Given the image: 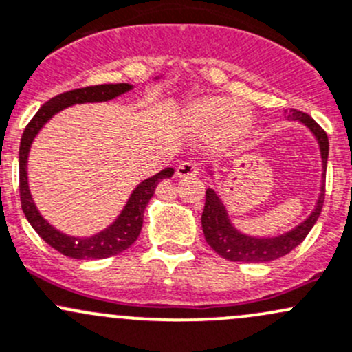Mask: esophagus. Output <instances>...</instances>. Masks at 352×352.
I'll return each instance as SVG.
<instances>
[{
  "mask_svg": "<svg viewBox=\"0 0 352 352\" xmlns=\"http://www.w3.org/2000/svg\"><path fill=\"white\" fill-rule=\"evenodd\" d=\"M199 166L194 164V162H182L177 166V175L179 177H190V175H197Z\"/></svg>",
  "mask_w": 352,
  "mask_h": 352,
  "instance_id": "34e87169",
  "label": "esophagus"
}]
</instances>
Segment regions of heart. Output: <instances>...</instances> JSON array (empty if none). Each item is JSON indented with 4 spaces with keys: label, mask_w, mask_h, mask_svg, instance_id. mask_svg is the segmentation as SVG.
<instances>
[{
    "label": "heart",
    "mask_w": 352,
    "mask_h": 352,
    "mask_svg": "<svg viewBox=\"0 0 352 352\" xmlns=\"http://www.w3.org/2000/svg\"><path fill=\"white\" fill-rule=\"evenodd\" d=\"M188 131L194 135H214L219 142L232 143L244 138L253 128V116L238 101L207 96L190 102L184 111Z\"/></svg>",
    "instance_id": "b5f03b06"
}]
</instances>
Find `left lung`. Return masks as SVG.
Returning <instances> with one entry per match:
<instances>
[{"label": "left lung", "mask_w": 352, "mask_h": 352, "mask_svg": "<svg viewBox=\"0 0 352 352\" xmlns=\"http://www.w3.org/2000/svg\"><path fill=\"white\" fill-rule=\"evenodd\" d=\"M290 121H297L312 133L314 138L317 140L320 151V160H322V180H320V192L317 197L316 206L312 212L303 219L300 224L295 226L290 231L283 232L278 236H251L246 232L239 231L232 224L229 217L228 207L224 206L219 192L216 188H207L206 190V206L202 212V231H204L206 241L216 251L217 254L229 261H243V263H265V261L278 260L290 253L292 250L300 244L305 236L309 234L310 229L317 223L320 216V210L324 206L325 195V168H327L329 158V138L325 131L309 114L302 111L290 109L287 113ZM207 173L214 177L212 166H207Z\"/></svg>", "instance_id": "left-lung-1"}]
</instances>
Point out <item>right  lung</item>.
<instances>
[{"instance_id":"add662e5","label":"right lung","mask_w":352,"mask_h":352,"mask_svg":"<svg viewBox=\"0 0 352 352\" xmlns=\"http://www.w3.org/2000/svg\"><path fill=\"white\" fill-rule=\"evenodd\" d=\"M160 79V77H155ZM133 89L131 84L121 82V84H101V86H89L74 89L67 91L64 94H58L47 101L38 111L32 121L25 128L23 136H21L20 143V199H21V209H23L25 217L32 228L38 232L40 238L47 244H50L54 250L58 253L65 254L69 258H76V260H102V258L113 256V254L121 253V251L128 250L133 243L138 239L140 231L143 226V212H145L148 202L153 197L155 188L162 180L170 179L175 170L172 166H166L162 172L155 173L150 179H145L135 187V190L129 195L128 202L124 204L123 210L120 216L111 223L108 228L102 231L96 232L92 236L86 238H79V236H69L65 232L58 231L54 228L45 217L40 214L36 209L35 202H33L32 192L28 187V153L32 148L33 140L38 135L40 129L45 126L47 121L62 109L70 108L76 104H84V102H106L111 99H116L118 96L126 94Z\"/></svg>"}]
</instances>
